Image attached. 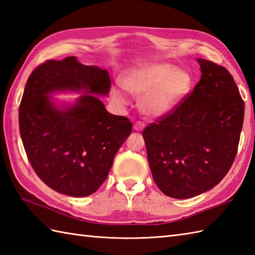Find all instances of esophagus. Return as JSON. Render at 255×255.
Here are the masks:
<instances>
[{
    "instance_id": "obj_1",
    "label": "esophagus",
    "mask_w": 255,
    "mask_h": 255,
    "mask_svg": "<svg viewBox=\"0 0 255 255\" xmlns=\"http://www.w3.org/2000/svg\"><path fill=\"white\" fill-rule=\"evenodd\" d=\"M144 128V124L142 122H136L133 124V129L136 131H141Z\"/></svg>"
}]
</instances>
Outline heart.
<instances>
[{
    "label": "heart",
    "instance_id": "heart-1",
    "mask_svg": "<svg viewBox=\"0 0 255 255\" xmlns=\"http://www.w3.org/2000/svg\"><path fill=\"white\" fill-rule=\"evenodd\" d=\"M188 72L171 63H150L130 70L123 75L122 85L129 93L140 97V108L144 115L164 116L180 103L192 88ZM112 95L125 104L126 96L114 88Z\"/></svg>",
    "mask_w": 255,
    "mask_h": 255
}]
</instances>
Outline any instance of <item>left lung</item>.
Masks as SVG:
<instances>
[{
	"instance_id": "1",
	"label": "left lung",
	"mask_w": 255,
	"mask_h": 255,
	"mask_svg": "<svg viewBox=\"0 0 255 255\" xmlns=\"http://www.w3.org/2000/svg\"><path fill=\"white\" fill-rule=\"evenodd\" d=\"M202 77L193 92L166 115L144 128L153 180L178 199L209 191L234 163L245 102L226 68L197 59Z\"/></svg>"
}]
</instances>
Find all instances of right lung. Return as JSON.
Masks as SVG:
<instances>
[{"instance_id":"right-lung-1","label":"right lung","mask_w":255,"mask_h":255,"mask_svg":"<svg viewBox=\"0 0 255 255\" xmlns=\"http://www.w3.org/2000/svg\"><path fill=\"white\" fill-rule=\"evenodd\" d=\"M110 90L107 70L85 66L77 57L48 60L29 75L18 111L19 132L32 169L53 191L84 197L106 180L132 129L127 117L108 113L96 96ZM66 90L85 94L59 108L50 95Z\"/></svg>"}]
</instances>
